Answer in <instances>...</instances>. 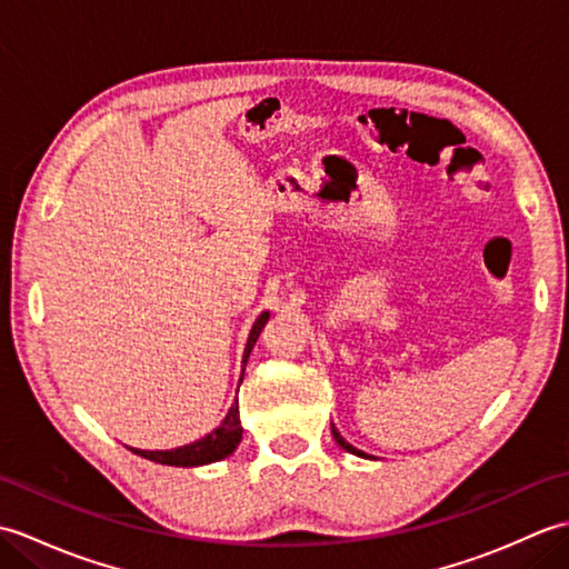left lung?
I'll list each match as a JSON object with an SVG mask.
<instances>
[{
	"label": "left lung",
	"mask_w": 569,
	"mask_h": 569,
	"mask_svg": "<svg viewBox=\"0 0 569 569\" xmlns=\"http://www.w3.org/2000/svg\"><path fill=\"white\" fill-rule=\"evenodd\" d=\"M332 435H335V440H337V445H340L342 447V450H347V452H352V455H359V457H367L365 452H361V450H357V447L355 445H349L345 438H342V435L340 432H337L335 428H332Z\"/></svg>",
	"instance_id": "8db88e82"
}]
</instances>
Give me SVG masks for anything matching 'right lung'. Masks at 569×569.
Returning <instances> with one entry per match:
<instances>
[{
    "label": "right lung",
    "instance_id": "add662e5",
    "mask_svg": "<svg viewBox=\"0 0 569 569\" xmlns=\"http://www.w3.org/2000/svg\"><path fill=\"white\" fill-rule=\"evenodd\" d=\"M266 322H269V312H261L257 322H253V328L249 332V340H247V349H244V367H247V359L251 355V347L257 345ZM241 377H244V371H241ZM239 442H241V422H239V403L234 401L232 408H229V413L224 416V420L220 422V428L212 430L210 435H204V438L198 440V442H190V445L178 447V450H166V452L134 450V447H131V450H134L141 457L151 459V462H159V465L198 467V465L217 462V459H224L227 455H232Z\"/></svg>",
    "mask_w": 569,
    "mask_h": 569
}]
</instances>
